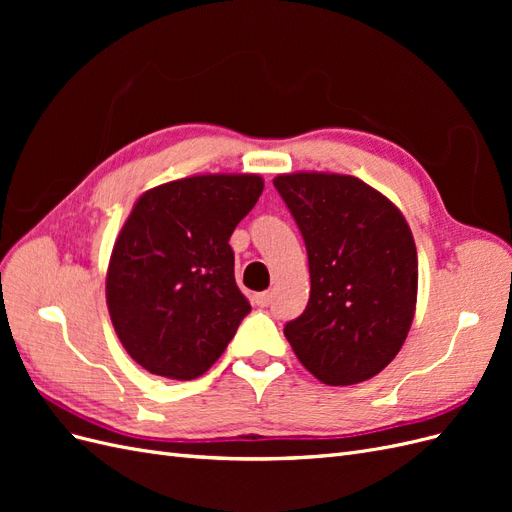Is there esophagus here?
Returning a JSON list of instances; mask_svg holds the SVG:
<instances>
[{
	"instance_id": "1",
	"label": "esophagus",
	"mask_w": 512,
	"mask_h": 512,
	"mask_svg": "<svg viewBox=\"0 0 512 512\" xmlns=\"http://www.w3.org/2000/svg\"><path fill=\"white\" fill-rule=\"evenodd\" d=\"M254 301H256L258 307H267L271 303V292H258L256 297H254Z\"/></svg>"
}]
</instances>
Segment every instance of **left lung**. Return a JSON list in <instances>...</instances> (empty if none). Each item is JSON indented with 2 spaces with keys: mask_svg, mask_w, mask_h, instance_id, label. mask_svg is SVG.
I'll return each mask as SVG.
<instances>
[{
  "mask_svg": "<svg viewBox=\"0 0 512 512\" xmlns=\"http://www.w3.org/2000/svg\"><path fill=\"white\" fill-rule=\"evenodd\" d=\"M309 262V301L284 335L303 367L329 386L374 378L404 346L418 290L412 230L389 198L352 175L273 179Z\"/></svg>",
  "mask_w": 512,
  "mask_h": 512,
  "instance_id": "obj_1",
  "label": "left lung"
}]
</instances>
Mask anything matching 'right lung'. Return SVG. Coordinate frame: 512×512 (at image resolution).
Segmentation results:
<instances>
[{"label": "right lung", "instance_id": "right-lung-1", "mask_svg": "<svg viewBox=\"0 0 512 512\" xmlns=\"http://www.w3.org/2000/svg\"><path fill=\"white\" fill-rule=\"evenodd\" d=\"M262 188L252 173L194 175L134 203L108 260L106 305L121 346L149 374L203 376L250 314L228 239Z\"/></svg>", "mask_w": 512, "mask_h": 512}]
</instances>
